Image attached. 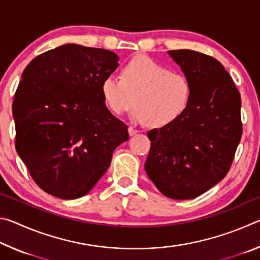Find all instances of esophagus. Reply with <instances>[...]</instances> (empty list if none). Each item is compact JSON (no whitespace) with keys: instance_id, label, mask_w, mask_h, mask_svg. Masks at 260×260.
<instances>
[{"instance_id":"1","label":"esophagus","mask_w":260,"mask_h":260,"mask_svg":"<svg viewBox=\"0 0 260 260\" xmlns=\"http://www.w3.org/2000/svg\"><path fill=\"white\" fill-rule=\"evenodd\" d=\"M138 133H139V131L136 129V128H134V127H132V126L128 127V134L131 136H134L135 134H138Z\"/></svg>"}]
</instances>
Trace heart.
I'll return each instance as SVG.
<instances>
[{
  "label": "heart",
  "mask_w": 260,
  "mask_h": 260,
  "mask_svg": "<svg viewBox=\"0 0 260 260\" xmlns=\"http://www.w3.org/2000/svg\"><path fill=\"white\" fill-rule=\"evenodd\" d=\"M105 104L120 114L132 104V118L152 127L171 124L187 109L191 83L186 74L171 71L148 56H136L122 70V79L109 74L101 85Z\"/></svg>",
  "instance_id": "obj_1"
}]
</instances>
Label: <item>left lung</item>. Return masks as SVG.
Wrapping results in <instances>:
<instances>
[{
    "label": "left lung",
    "mask_w": 260,
    "mask_h": 260,
    "mask_svg": "<svg viewBox=\"0 0 260 260\" xmlns=\"http://www.w3.org/2000/svg\"><path fill=\"white\" fill-rule=\"evenodd\" d=\"M167 54L188 77L191 96L177 120L148 132L144 170L162 195L191 200L230 171L242 135L241 96L213 57L188 49Z\"/></svg>",
    "instance_id": "obj_1"
}]
</instances>
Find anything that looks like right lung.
Instances as JSON below:
<instances>
[{
	"label": "right lung",
	"mask_w": 260,
	"mask_h": 260,
	"mask_svg": "<svg viewBox=\"0 0 260 260\" xmlns=\"http://www.w3.org/2000/svg\"><path fill=\"white\" fill-rule=\"evenodd\" d=\"M114 52L68 43L35 57L17 88L16 150L42 190L85 196L128 140L127 125L104 103L103 79L119 67Z\"/></svg>",
	"instance_id": "add662e5"
}]
</instances>
